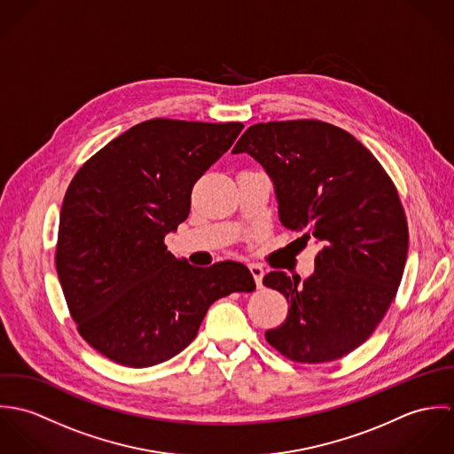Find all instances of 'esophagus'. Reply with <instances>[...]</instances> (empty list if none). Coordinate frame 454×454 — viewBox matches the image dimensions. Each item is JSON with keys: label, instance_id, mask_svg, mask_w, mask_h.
I'll return each mask as SVG.
<instances>
[{"label": "esophagus", "instance_id": "34e87169", "mask_svg": "<svg viewBox=\"0 0 454 454\" xmlns=\"http://www.w3.org/2000/svg\"><path fill=\"white\" fill-rule=\"evenodd\" d=\"M248 267H250V272H252V276H254V279H255L257 286H262V278H263V267H262V265H259V263H250Z\"/></svg>", "mask_w": 454, "mask_h": 454}]
</instances>
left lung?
Instances as JSON below:
<instances>
[{
    "label": "left lung",
    "instance_id": "obj_1",
    "mask_svg": "<svg viewBox=\"0 0 454 454\" xmlns=\"http://www.w3.org/2000/svg\"><path fill=\"white\" fill-rule=\"evenodd\" d=\"M232 152L263 168L279 222L322 245L304 281L265 274L263 285L290 302L265 339L295 362L342 358L383 320L403 274L409 232L395 185L356 137L320 121L250 126Z\"/></svg>",
    "mask_w": 454,
    "mask_h": 454
}]
</instances>
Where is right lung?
Segmentation results:
<instances>
[{
    "mask_svg": "<svg viewBox=\"0 0 454 454\" xmlns=\"http://www.w3.org/2000/svg\"><path fill=\"white\" fill-rule=\"evenodd\" d=\"M243 128L146 121L71 180L56 265L78 332L106 358L136 369L166 362L189 346L215 301L255 290L245 263L195 267L164 245L191 213L197 178Z\"/></svg>",
    "mask_w": 454,
    "mask_h": 454,
    "instance_id": "right-lung-1",
    "label": "right lung"
}]
</instances>
